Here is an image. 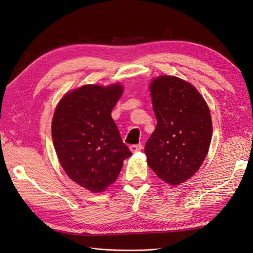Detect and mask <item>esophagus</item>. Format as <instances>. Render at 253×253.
Wrapping results in <instances>:
<instances>
[{
  "instance_id": "obj_1",
  "label": "esophagus",
  "mask_w": 253,
  "mask_h": 253,
  "mask_svg": "<svg viewBox=\"0 0 253 253\" xmlns=\"http://www.w3.org/2000/svg\"><path fill=\"white\" fill-rule=\"evenodd\" d=\"M143 149V146L141 144L138 145H131L130 146V150L132 153H137V151H141Z\"/></svg>"
}]
</instances>
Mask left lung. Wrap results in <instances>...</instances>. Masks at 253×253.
Returning a JSON list of instances; mask_svg holds the SVG:
<instances>
[{
    "instance_id": "obj_1",
    "label": "left lung",
    "mask_w": 253,
    "mask_h": 253,
    "mask_svg": "<svg viewBox=\"0 0 253 253\" xmlns=\"http://www.w3.org/2000/svg\"><path fill=\"white\" fill-rule=\"evenodd\" d=\"M157 126L145 145L147 164L162 181L179 185L193 177L209 151V106L193 84L162 75L149 83Z\"/></svg>"
}]
</instances>
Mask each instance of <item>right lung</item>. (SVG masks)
Segmentation results:
<instances>
[{
	"label": "right lung",
	"mask_w": 253,
	"mask_h": 253,
	"mask_svg": "<svg viewBox=\"0 0 253 253\" xmlns=\"http://www.w3.org/2000/svg\"><path fill=\"white\" fill-rule=\"evenodd\" d=\"M121 83L85 84L67 92L52 120L54 148L72 181L91 193L115 183L132 153L122 143L111 111L122 96Z\"/></svg>",
	"instance_id": "right-lung-1"
}]
</instances>
